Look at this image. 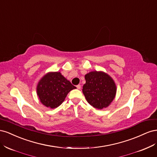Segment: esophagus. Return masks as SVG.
Returning <instances> with one entry per match:
<instances>
[{
  "instance_id": "obj_1",
  "label": "esophagus",
  "mask_w": 157,
  "mask_h": 157,
  "mask_svg": "<svg viewBox=\"0 0 157 157\" xmlns=\"http://www.w3.org/2000/svg\"><path fill=\"white\" fill-rule=\"evenodd\" d=\"M77 89H78V90H80V88H81V85H80V84L77 85Z\"/></svg>"
}]
</instances>
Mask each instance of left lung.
I'll return each mask as SVG.
<instances>
[{
	"label": "left lung",
	"instance_id": "obj_1",
	"mask_svg": "<svg viewBox=\"0 0 157 157\" xmlns=\"http://www.w3.org/2000/svg\"><path fill=\"white\" fill-rule=\"evenodd\" d=\"M82 92L88 103L94 108H106L115 99L117 86L114 80L103 71H91L85 75Z\"/></svg>",
	"mask_w": 157,
	"mask_h": 157
}]
</instances>
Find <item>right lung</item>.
I'll use <instances>...</instances> for the list:
<instances>
[{"mask_svg":"<svg viewBox=\"0 0 157 157\" xmlns=\"http://www.w3.org/2000/svg\"><path fill=\"white\" fill-rule=\"evenodd\" d=\"M75 88L60 72H49L39 81L36 94L42 105L55 109L64 101L68 93Z\"/></svg>","mask_w":157,"mask_h":157,"instance_id":"add662e5","label":"right lung"}]
</instances>
